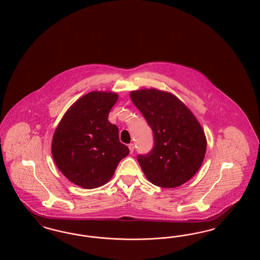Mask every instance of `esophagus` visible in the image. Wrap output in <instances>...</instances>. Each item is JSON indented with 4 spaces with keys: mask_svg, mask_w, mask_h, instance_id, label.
I'll return each mask as SVG.
<instances>
[{
    "mask_svg": "<svg viewBox=\"0 0 260 260\" xmlns=\"http://www.w3.org/2000/svg\"><path fill=\"white\" fill-rule=\"evenodd\" d=\"M128 148H129V152H131V153H134V151H135V145H134L133 143L128 144Z\"/></svg>",
    "mask_w": 260,
    "mask_h": 260,
    "instance_id": "obj_1",
    "label": "esophagus"
}]
</instances>
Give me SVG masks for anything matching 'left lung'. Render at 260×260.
<instances>
[{
  "mask_svg": "<svg viewBox=\"0 0 260 260\" xmlns=\"http://www.w3.org/2000/svg\"><path fill=\"white\" fill-rule=\"evenodd\" d=\"M154 136V146L137 161L154 185L174 188L197 173L204 161L207 140L197 119L172 93L155 88L131 92Z\"/></svg>",
  "mask_w": 260,
  "mask_h": 260,
  "instance_id": "obj_1",
  "label": "left lung"
}]
</instances>
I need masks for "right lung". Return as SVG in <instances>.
Returning a JSON list of instances; mask_svg holds the SVG:
<instances>
[{"label": "right lung", "instance_id": "1", "mask_svg": "<svg viewBox=\"0 0 260 260\" xmlns=\"http://www.w3.org/2000/svg\"><path fill=\"white\" fill-rule=\"evenodd\" d=\"M117 100L113 92L87 93L65 113L54 132L53 160L76 185L86 189L104 185L129 153L120 142L117 125L108 121Z\"/></svg>", "mask_w": 260, "mask_h": 260}]
</instances>
